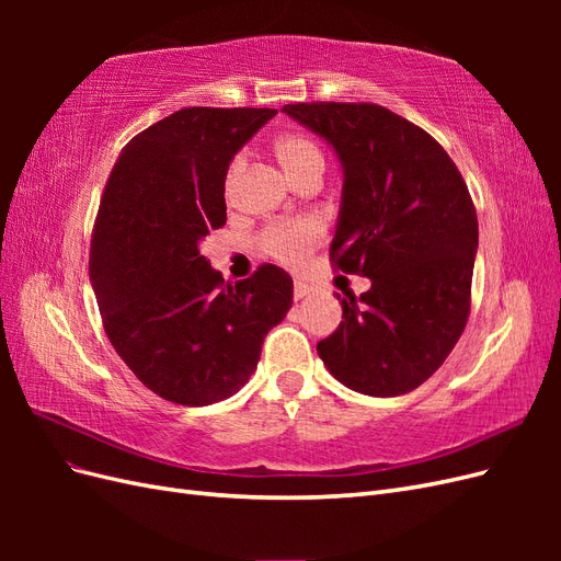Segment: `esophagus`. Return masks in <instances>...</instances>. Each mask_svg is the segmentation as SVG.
I'll return each mask as SVG.
<instances>
[{
	"mask_svg": "<svg viewBox=\"0 0 561 561\" xmlns=\"http://www.w3.org/2000/svg\"><path fill=\"white\" fill-rule=\"evenodd\" d=\"M309 295H311V287L307 283L297 280L295 283V299H304V297H309Z\"/></svg>",
	"mask_w": 561,
	"mask_h": 561,
	"instance_id": "34e87169",
	"label": "esophagus"
}]
</instances>
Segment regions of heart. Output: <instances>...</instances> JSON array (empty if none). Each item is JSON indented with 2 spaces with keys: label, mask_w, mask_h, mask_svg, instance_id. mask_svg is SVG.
<instances>
[{
  "label": "heart",
  "mask_w": 561,
  "mask_h": 561,
  "mask_svg": "<svg viewBox=\"0 0 561 561\" xmlns=\"http://www.w3.org/2000/svg\"><path fill=\"white\" fill-rule=\"evenodd\" d=\"M274 157L283 168V173L295 184L311 173H322V168H325V159H322L320 147L316 145L313 138H309V135L304 133H285L280 138H276ZM243 168H245L243 157H236L229 163V171L225 178L227 196H233ZM320 239H322V219L299 217V219H290V222L268 227L262 233V248L268 257H274L285 266H301L311 257V252L316 250Z\"/></svg>",
  "instance_id": "b5f03b06"
}]
</instances>
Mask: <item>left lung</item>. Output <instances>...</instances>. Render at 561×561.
<instances>
[{
  "label": "left lung",
  "instance_id": "left-lung-1",
  "mask_svg": "<svg viewBox=\"0 0 561 561\" xmlns=\"http://www.w3.org/2000/svg\"><path fill=\"white\" fill-rule=\"evenodd\" d=\"M283 112L325 140L344 175L330 254L367 293L336 295L344 320L318 342L330 375L371 398L404 396L445 363L470 313L478 215L426 130L379 105Z\"/></svg>",
  "mask_w": 561,
  "mask_h": 561
}]
</instances>
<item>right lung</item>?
Segmentation results:
<instances>
[{
	"instance_id": "obj_1",
	"label": "right lung",
	"mask_w": 561,
	"mask_h": 561,
	"mask_svg": "<svg viewBox=\"0 0 561 561\" xmlns=\"http://www.w3.org/2000/svg\"><path fill=\"white\" fill-rule=\"evenodd\" d=\"M276 110L186 107L122 149L93 229L89 276L114 351L168 402L233 396L293 307L274 264L236 285L201 254L225 227L229 163Z\"/></svg>"
}]
</instances>
